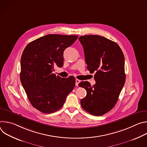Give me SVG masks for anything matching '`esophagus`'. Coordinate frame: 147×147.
<instances>
[{
    "mask_svg": "<svg viewBox=\"0 0 147 147\" xmlns=\"http://www.w3.org/2000/svg\"><path fill=\"white\" fill-rule=\"evenodd\" d=\"M80 82H81L80 80H78V79H76V86H78V84H79Z\"/></svg>",
    "mask_w": 147,
    "mask_h": 147,
    "instance_id": "34e87169",
    "label": "esophagus"
}]
</instances>
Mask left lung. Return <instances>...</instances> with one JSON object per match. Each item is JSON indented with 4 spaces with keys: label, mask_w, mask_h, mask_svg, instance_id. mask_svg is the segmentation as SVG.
I'll use <instances>...</instances> for the list:
<instances>
[{
    "label": "left lung",
    "mask_w": 147,
    "mask_h": 147,
    "mask_svg": "<svg viewBox=\"0 0 147 147\" xmlns=\"http://www.w3.org/2000/svg\"><path fill=\"white\" fill-rule=\"evenodd\" d=\"M82 45L87 69L96 73L93 86L81 81L79 87L87 91L81 100L82 108L94 116H102L115 107L124 85V57L120 47L104 36L87 35L79 38Z\"/></svg>",
    "instance_id": "1"
}]
</instances>
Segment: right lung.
Instances as JSON below:
<instances>
[{
    "mask_svg": "<svg viewBox=\"0 0 147 147\" xmlns=\"http://www.w3.org/2000/svg\"><path fill=\"white\" fill-rule=\"evenodd\" d=\"M77 35L49 34L29 43L21 58L20 80L32 105L44 113L60 109L75 87L74 77L61 78L52 72L63 65V52Z\"/></svg>",
    "mask_w": 147,
    "mask_h": 147,
    "instance_id": "obj_1",
    "label": "right lung"
}]
</instances>
